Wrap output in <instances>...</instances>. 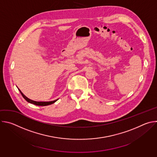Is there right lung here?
Wrapping results in <instances>:
<instances>
[{"label": "right lung", "instance_id": "add662e5", "mask_svg": "<svg viewBox=\"0 0 157 157\" xmlns=\"http://www.w3.org/2000/svg\"><path fill=\"white\" fill-rule=\"evenodd\" d=\"M19 91L21 94V96H23V98L29 102L31 103V104H35V105H40V106H45V105H50V104H53L54 102H55L58 99L56 100H55V101H50V102H37V101H32L30 99H29L28 98H27L23 93H22L20 90L19 89Z\"/></svg>", "mask_w": 157, "mask_h": 157}]
</instances>
